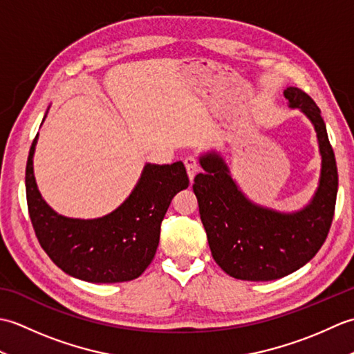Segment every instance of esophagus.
<instances>
[{"mask_svg": "<svg viewBox=\"0 0 354 354\" xmlns=\"http://www.w3.org/2000/svg\"><path fill=\"white\" fill-rule=\"evenodd\" d=\"M184 164H185V169H187V173H189V178L190 181H193V178L196 176V173L199 170V162L194 156H187L184 160Z\"/></svg>", "mask_w": 354, "mask_h": 354, "instance_id": "34e87169", "label": "esophagus"}]
</instances>
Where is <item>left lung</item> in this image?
<instances>
[{
    "mask_svg": "<svg viewBox=\"0 0 354 354\" xmlns=\"http://www.w3.org/2000/svg\"><path fill=\"white\" fill-rule=\"evenodd\" d=\"M283 94L292 109L310 120L318 138L319 183L306 207L286 213L255 204L232 179L221 153L212 150L199 158L204 173L194 178L193 192L209 250L217 265L237 280L270 281L295 272L321 250L333 221L337 169L321 111L295 86Z\"/></svg>",
    "mask_w": 354,
    "mask_h": 354,
    "instance_id": "obj_1",
    "label": "left lung"
}]
</instances>
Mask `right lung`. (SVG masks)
Here are the masks:
<instances>
[{
    "label": "right lung",
    "instance_id": "1",
    "mask_svg": "<svg viewBox=\"0 0 354 354\" xmlns=\"http://www.w3.org/2000/svg\"><path fill=\"white\" fill-rule=\"evenodd\" d=\"M37 137L39 133L28 152L26 193L42 250L65 274L88 283L138 278L155 257L161 222L173 196L189 187L184 164L147 162L137 185L114 212L95 219H74L56 213L37 189L33 170Z\"/></svg>",
    "mask_w": 354,
    "mask_h": 354
}]
</instances>
